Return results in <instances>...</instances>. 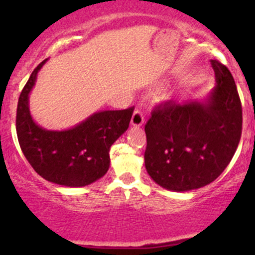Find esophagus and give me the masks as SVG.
Segmentation results:
<instances>
[{
    "instance_id": "1",
    "label": "esophagus",
    "mask_w": 255,
    "mask_h": 255,
    "mask_svg": "<svg viewBox=\"0 0 255 255\" xmlns=\"http://www.w3.org/2000/svg\"><path fill=\"white\" fill-rule=\"evenodd\" d=\"M145 122V116L144 114L141 113L139 109H136L133 113V116H131L130 120V125L134 126V127H140V126L144 125Z\"/></svg>"
}]
</instances>
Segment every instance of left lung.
<instances>
[{"instance_id":"1","label":"left lung","mask_w":255,"mask_h":255,"mask_svg":"<svg viewBox=\"0 0 255 255\" xmlns=\"http://www.w3.org/2000/svg\"><path fill=\"white\" fill-rule=\"evenodd\" d=\"M216 86L203 101L157 105L145 126V166L163 188L187 192L213 182L230 163L242 131V107L229 69L211 60Z\"/></svg>"}]
</instances>
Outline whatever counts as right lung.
Wrapping results in <instances>:
<instances>
[{
    "mask_svg": "<svg viewBox=\"0 0 255 255\" xmlns=\"http://www.w3.org/2000/svg\"><path fill=\"white\" fill-rule=\"evenodd\" d=\"M44 60L21 91L16 110V134L22 153L38 175L66 187H84L107 174L111 145L128 129L133 108L95 113L64 130H48L32 119L28 95Z\"/></svg>",
    "mask_w": 255,
    "mask_h": 255,
    "instance_id": "obj_1",
    "label": "right lung"
}]
</instances>
